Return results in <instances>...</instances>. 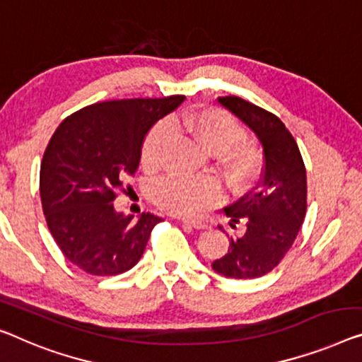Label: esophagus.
Segmentation results:
<instances>
[{
    "label": "esophagus",
    "mask_w": 362,
    "mask_h": 362,
    "mask_svg": "<svg viewBox=\"0 0 362 362\" xmlns=\"http://www.w3.org/2000/svg\"><path fill=\"white\" fill-rule=\"evenodd\" d=\"M182 223H183V224H187V226H190V228H193V229H208V228H209V226H208L206 223H202V221L183 219Z\"/></svg>",
    "instance_id": "obj_1"
}]
</instances>
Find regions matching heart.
<instances>
[{"label": "heart", "instance_id": "b5f03b06", "mask_svg": "<svg viewBox=\"0 0 362 362\" xmlns=\"http://www.w3.org/2000/svg\"><path fill=\"white\" fill-rule=\"evenodd\" d=\"M177 129L185 132L208 153L218 154L235 146L244 139L242 129L233 117L219 109L182 113L172 118ZM174 139L169 122H159L148 133L143 143L141 160L146 169H156L163 163L164 154ZM226 167L235 179H247L255 172L257 154L252 149H239L226 156ZM154 202L164 211L177 216H198L218 202L219 190L211 179H182L167 177L156 183Z\"/></svg>", "mask_w": 362, "mask_h": 362}]
</instances>
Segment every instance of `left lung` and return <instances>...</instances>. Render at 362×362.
Instances as JSON below:
<instances>
[{"label":"left lung","instance_id":"obj_1","mask_svg":"<svg viewBox=\"0 0 362 362\" xmlns=\"http://www.w3.org/2000/svg\"><path fill=\"white\" fill-rule=\"evenodd\" d=\"M218 102L249 127L263 149L262 180L224 213L230 228L244 224V234L230 237L229 250L211 263L216 273L250 279L272 272L291 249L307 208V179L298 143L276 115L240 97Z\"/></svg>","mask_w":362,"mask_h":362}]
</instances>
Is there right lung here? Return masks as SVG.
Wrapping results in <instances>:
<instances>
[{"mask_svg": "<svg viewBox=\"0 0 362 362\" xmlns=\"http://www.w3.org/2000/svg\"><path fill=\"white\" fill-rule=\"evenodd\" d=\"M185 95L99 102L68 117L40 165V198L53 239L73 265L95 276L128 272L141 258L160 218L113 206L122 180L134 175L156 122Z\"/></svg>", "mask_w": 362, "mask_h": 362, "instance_id": "right-lung-1", "label": "right lung"}]
</instances>
